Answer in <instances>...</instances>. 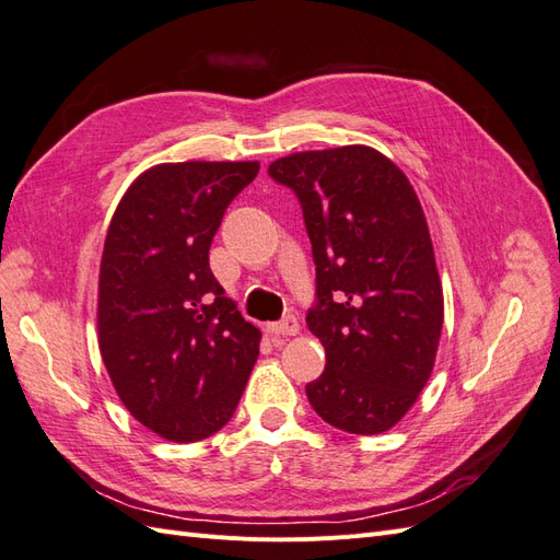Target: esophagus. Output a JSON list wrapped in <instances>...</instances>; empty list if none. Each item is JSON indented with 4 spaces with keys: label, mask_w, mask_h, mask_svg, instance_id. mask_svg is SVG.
I'll return each instance as SVG.
<instances>
[{
    "label": "esophagus",
    "mask_w": 560,
    "mask_h": 560,
    "mask_svg": "<svg viewBox=\"0 0 560 560\" xmlns=\"http://www.w3.org/2000/svg\"><path fill=\"white\" fill-rule=\"evenodd\" d=\"M268 331L276 336H294V334H299V319L294 315H287L280 322L268 325Z\"/></svg>",
    "instance_id": "esophagus-1"
}]
</instances>
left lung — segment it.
Instances as JSON below:
<instances>
[{"mask_svg": "<svg viewBox=\"0 0 560 560\" xmlns=\"http://www.w3.org/2000/svg\"><path fill=\"white\" fill-rule=\"evenodd\" d=\"M296 194L313 245L308 329L327 352L306 385L315 413L350 434H381L430 381L444 294L411 182L381 151L350 144L268 165Z\"/></svg>", "mask_w": 560, "mask_h": 560, "instance_id": "8db88e82", "label": "left lung"}]
</instances>
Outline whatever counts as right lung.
I'll return each instance as SVG.
<instances>
[{
  "label": "right lung",
  "mask_w": 560,
  "mask_h": 560,
  "mask_svg": "<svg viewBox=\"0 0 560 560\" xmlns=\"http://www.w3.org/2000/svg\"><path fill=\"white\" fill-rule=\"evenodd\" d=\"M257 161L163 163L118 202L100 261L97 341L114 389L167 442L208 439L231 420L261 331L210 270V245Z\"/></svg>",
  "instance_id": "right-lung-1"
}]
</instances>
